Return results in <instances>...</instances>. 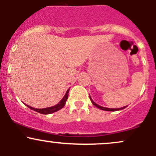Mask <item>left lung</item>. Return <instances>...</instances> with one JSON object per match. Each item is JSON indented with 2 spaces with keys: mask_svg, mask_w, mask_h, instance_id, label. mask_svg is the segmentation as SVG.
<instances>
[{
  "mask_svg": "<svg viewBox=\"0 0 156 156\" xmlns=\"http://www.w3.org/2000/svg\"><path fill=\"white\" fill-rule=\"evenodd\" d=\"M90 100H91V102H92L93 105H94V106H95L96 107H97V108H100V109H102V110H105V111H118V110H121V109H123V108H126V106H125V107H122V108H110L103 107V106H99V105H97V103H94V102L93 101V100H92V99H91L90 96Z\"/></svg>",
  "mask_w": 156,
  "mask_h": 156,
  "instance_id": "1",
  "label": "left lung"
}]
</instances>
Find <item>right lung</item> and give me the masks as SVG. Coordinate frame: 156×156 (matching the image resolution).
Masks as SVG:
<instances>
[{"instance_id":"obj_1","label":"right lung","mask_w":156,"mask_h":156,"mask_svg":"<svg viewBox=\"0 0 156 156\" xmlns=\"http://www.w3.org/2000/svg\"><path fill=\"white\" fill-rule=\"evenodd\" d=\"M69 90V89L67 90L66 94V95L64 96L63 98L62 99V100H61V101L59 102L58 104H56V106H52V107H48V108H35L31 107V106H27V105H26V106H27L29 108H31V109L34 110V111H35V112H37L41 113V114L47 115V114H50V113L55 112L59 111V109H61V108H62L64 107V106H65V104H66V102L67 99H68Z\"/></svg>"}]
</instances>
